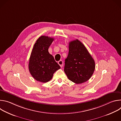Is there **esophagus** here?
Listing matches in <instances>:
<instances>
[{"label":"esophagus","instance_id":"esophagus-1","mask_svg":"<svg viewBox=\"0 0 121 121\" xmlns=\"http://www.w3.org/2000/svg\"><path fill=\"white\" fill-rule=\"evenodd\" d=\"M58 64H59V65L60 66V67H62L63 65V62L62 60H60L58 61Z\"/></svg>","mask_w":121,"mask_h":121}]
</instances>
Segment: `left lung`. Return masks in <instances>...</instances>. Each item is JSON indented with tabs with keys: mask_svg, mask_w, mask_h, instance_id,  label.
<instances>
[{
	"mask_svg": "<svg viewBox=\"0 0 121 121\" xmlns=\"http://www.w3.org/2000/svg\"><path fill=\"white\" fill-rule=\"evenodd\" d=\"M64 71L68 79L76 84L88 81L93 75L95 61L87 48L78 39L69 43V52L65 59Z\"/></svg>",
	"mask_w": 121,
	"mask_h": 121,
	"instance_id": "1",
	"label": "left lung"
}]
</instances>
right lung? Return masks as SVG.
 <instances>
[{
    "label": "right lung",
    "instance_id": "1",
    "mask_svg": "<svg viewBox=\"0 0 121 121\" xmlns=\"http://www.w3.org/2000/svg\"><path fill=\"white\" fill-rule=\"evenodd\" d=\"M54 39L46 36L40 37L34 44L30 56L29 69L37 81L45 83L53 78L54 73L60 68L48 48Z\"/></svg>",
    "mask_w": 121,
    "mask_h": 121
}]
</instances>
